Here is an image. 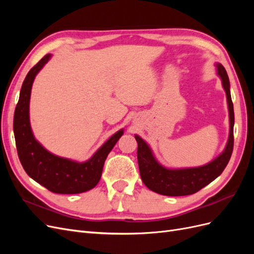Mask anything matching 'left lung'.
<instances>
[{"label":"left lung","mask_w":254,"mask_h":254,"mask_svg":"<svg viewBox=\"0 0 254 254\" xmlns=\"http://www.w3.org/2000/svg\"><path fill=\"white\" fill-rule=\"evenodd\" d=\"M216 68L222 87L226 91L229 109L230 132L225 150L212 162L205 165L172 170L161 165L153 156L147 143L135 134L137 142V163H139L141 178L145 186L152 191L165 196H187L197 193L224 172L231 158L234 144V110L231 93H230V81L224 65L216 64Z\"/></svg>","instance_id":"8db88e82"}]
</instances>
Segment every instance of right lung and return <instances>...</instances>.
I'll use <instances>...</instances> for the list:
<instances>
[{
	"label": "right lung",
	"instance_id": "obj_1",
	"mask_svg": "<svg viewBox=\"0 0 254 254\" xmlns=\"http://www.w3.org/2000/svg\"><path fill=\"white\" fill-rule=\"evenodd\" d=\"M51 57V54H48L30 68L22 84L13 117V132L18 156L30 178L53 193L79 194L93 189L101 180L107 156L124 133V130L121 129L114 133L86 162L80 163L61 158L45 149L35 139L30 128L29 99L36 75Z\"/></svg>",
	"mask_w": 254,
	"mask_h": 254
}]
</instances>
